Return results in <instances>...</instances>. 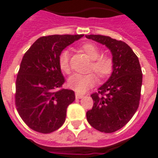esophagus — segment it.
Returning a JSON list of instances; mask_svg holds the SVG:
<instances>
[{
	"label": "esophagus",
	"mask_w": 158,
	"mask_h": 158,
	"mask_svg": "<svg viewBox=\"0 0 158 158\" xmlns=\"http://www.w3.org/2000/svg\"><path fill=\"white\" fill-rule=\"evenodd\" d=\"M75 97L76 99H81V98L84 97V95H82V94H79V93H76Z\"/></svg>",
	"instance_id": "1"
}]
</instances>
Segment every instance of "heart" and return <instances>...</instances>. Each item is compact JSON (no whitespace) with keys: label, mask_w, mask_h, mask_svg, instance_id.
Returning a JSON list of instances; mask_svg holds the SVG:
<instances>
[{"label":"heart","mask_w":158,"mask_h":158,"mask_svg":"<svg viewBox=\"0 0 158 158\" xmlns=\"http://www.w3.org/2000/svg\"><path fill=\"white\" fill-rule=\"evenodd\" d=\"M80 50L85 54L91 62L89 65V71H94L101 79H106L113 71L114 62L112 57L102 55L100 48L93 43H85L80 46ZM58 65L61 71L65 73L70 72L69 51H62L58 56ZM96 82V76L94 73L86 74H73L68 80L70 89L78 93H85L92 88Z\"/></svg>","instance_id":"heart-1"}]
</instances>
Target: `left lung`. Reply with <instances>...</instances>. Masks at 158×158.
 I'll return each mask as SVG.
<instances>
[{
  "label": "left lung",
  "mask_w": 158,
  "mask_h": 158,
  "mask_svg": "<svg viewBox=\"0 0 158 158\" xmlns=\"http://www.w3.org/2000/svg\"><path fill=\"white\" fill-rule=\"evenodd\" d=\"M85 36L109 48L114 62L111 77L90 96L94 105L86 113L87 121L101 132H115L127 124L139 106L142 85L139 59L125 42L100 35Z\"/></svg>",
  "instance_id": "left-lung-1"
}]
</instances>
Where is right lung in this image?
<instances>
[{"instance_id": "right-lung-1", "label": "right lung", "mask_w": 158, "mask_h": 158, "mask_svg": "<svg viewBox=\"0 0 158 158\" xmlns=\"http://www.w3.org/2000/svg\"><path fill=\"white\" fill-rule=\"evenodd\" d=\"M83 35L42 36L25 52L16 80L19 116L33 130L49 134L65 122L67 108L75 100L72 89H60L65 79L58 65L62 50Z\"/></svg>"}]
</instances>
